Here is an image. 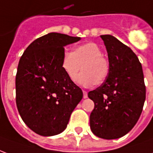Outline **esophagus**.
Masks as SVG:
<instances>
[{
    "instance_id": "1",
    "label": "esophagus",
    "mask_w": 153,
    "mask_h": 153,
    "mask_svg": "<svg viewBox=\"0 0 153 153\" xmlns=\"http://www.w3.org/2000/svg\"><path fill=\"white\" fill-rule=\"evenodd\" d=\"M83 98H87L88 97V93H87L86 91H83Z\"/></svg>"
}]
</instances>
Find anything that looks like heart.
<instances>
[{"label":"heart","instance_id":"b5f03b06","mask_svg":"<svg viewBox=\"0 0 153 153\" xmlns=\"http://www.w3.org/2000/svg\"><path fill=\"white\" fill-rule=\"evenodd\" d=\"M82 66L83 72L78 77V83L84 87L100 85L109 75V60L95 42H89L74 47L73 52L65 51L61 60L62 70L71 81H74Z\"/></svg>","mask_w":153,"mask_h":153}]
</instances>
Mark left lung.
I'll list each match as a JSON object with an SVG mask.
<instances>
[{
	"label": "left lung",
	"mask_w": 153,
	"mask_h": 153,
	"mask_svg": "<svg viewBox=\"0 0 153 153\" xmlns=\"http://www.w3.org/2000/svg\"><path fill=\"white\" fill-rule=\"evenodd\" d=\"M111 70L102 84L88 96L94 102L90 128L104 139L120 138L131 130L141 115L145 98L143 73L134 51L111 35H102Z\"/></svg>",
	"instance_id": "left-lung-1"
}]
</instances>
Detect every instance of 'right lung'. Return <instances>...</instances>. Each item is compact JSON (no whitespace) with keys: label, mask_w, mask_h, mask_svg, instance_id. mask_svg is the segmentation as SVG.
I'll use <instances>...</instances> for the list:
<instances>
[{"label":"right lung","mask_w":153,"mask_h":153,"mask_svg":"<svg viewBox=\"0 0 153 153\" xmlns=\"http://www.w3.org/2000/svg\"><path fill=\"white\" fill-rule=\"evenodd\" d=\"M79 37L50 33L28 46L19 62L16 105L28 128L42 136H53L66 128L70 115L83 98L79 87L61 67L64 47Z\"/></svg>","instance_id":"1"}]
</instances>
